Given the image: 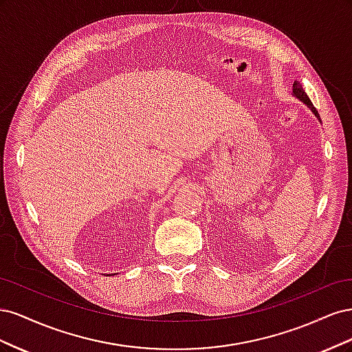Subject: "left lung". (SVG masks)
Listing matches in <instances>:
<instances>
[{"mask_svg":"<svg viewBox=\"0 0 352 352\" xmlns=\"http://www.w3.org/2000/svg\"><path fill=\"white\" fill-rule=\"evenodd\" d=\"M294 95H295V97L296 98H300L304 104H307L308 105V107H310L311 109V111L318 117V119H320V116H318V113H317V110L314 109V105H313V102L310 101V98H308V95L304 92V89H302V87H301V85L300 83H298V82H295L294 83Z\"/></svg>","mask_w":352,"mask_h":352,"instance_id":"obj_1","label":"left lung"}]
</instances>
